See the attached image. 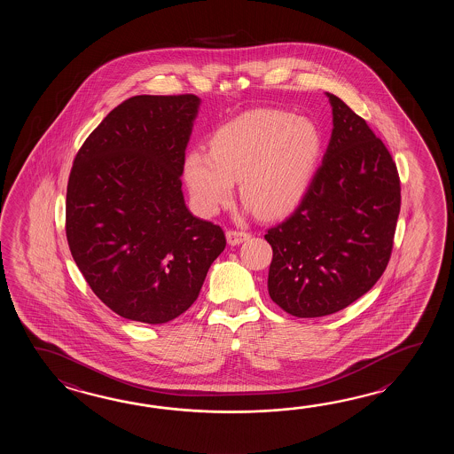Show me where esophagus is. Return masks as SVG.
Segmentation results:
<instances>
[{
    "instance_id": "esophagus-1",
    "label": "esophagus",
    "mask_w": 454,
    "mask_h": 454,
    "mask_svg": "<svg viewBox=\"0 0 454 454\" xmlns=\"http://www.w3.org/2000/svg\"><path fill=\"white\" fill-rule=\"evenodd\" d=\"M248 239H250V233H248V231H227V241H229V245H240V243H243L245 240H248Z\"/></svg>"
}]
</instances>
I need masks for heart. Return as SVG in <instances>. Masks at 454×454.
Wrapping results in <instances>:
<instances>
[{"instance_id":"obj_1","label":"heart","mask_w":454,"mask_h":454,"mask_svg":"<svg viewBox=\"0 0 454 454\" xmlns=\"http://www.w3.org/2000/svg\"><path fill=\"white\" fill-rule=\"evenodd\" d=\"M321 153L318 129L309 120L279 110H251L221 126L211 151L184 159V180L194 206L213 215L229 203L233 182L256 213H289L307 192Z\"/></svg>"}]
</instances>
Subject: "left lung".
<instances>
[{"label": "left lung", "instance_id": "left-lung-1", "mask_svg": "<svg viewBox=\"0 0 454 454\" xmlns=\"http://www.w3.org/2000/svg\"><path fill=\"white\" fill-rule=\"evenodd\" d=\"M323 164L299 207L264 239L272 248L268 290L297 318L346 309L385 272L401 209L395 160L367 121L339 97Z\"/></svg>", "mask_w": 454, "mask_h": 454}]
</instances>
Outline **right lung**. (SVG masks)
I'll use <instances>...</instances> for the list:
<instances>
[{"mask_svg": "<svg viewBox=\"0 0 454 454\" xmlns=\"http://www.w3.org/2000/svg\"><path fill=\"white\" fill-rule=\"evenodd\" d=\"M200 97L135 96L81 145L69 174L67 239L87 284L131 321L162 325L198 299L225 248L184 204V149Z\"/></svg>", "mask_w": 454, "mask_h": 454, "instance_id": "1", "label": "right lung"}]
</instances>
